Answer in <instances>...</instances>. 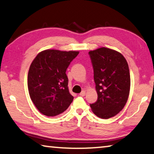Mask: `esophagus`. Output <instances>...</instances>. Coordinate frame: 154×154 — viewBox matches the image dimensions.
Masks as SVG:
<instances>
[{"label":"esophagus","mask_w":154,"mask_h":154,"mask_svg":"<svg viewBox=\"0 0 154 154\" xmlns=\"http://www.w3.org/2000/svg\"><path fill=\"white\" fill-rule=\"evenodd\" d=\"M79 95H80L81 96H84L85 95V92L84 90H83L82 92L79 94Z\"/></svg>","instance_id":"1"}]
</instances>
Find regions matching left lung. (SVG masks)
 Segmentation results:
<instances>
[{"label": "left lung", "mask_w": 154, "mask_h": 154, "mask_svg": "<svg viewBox=\"0 0 154 154\" xmlns=\"http://www.w3.org/2000/svg\"><path fill=\"white\" fill-rule=\"evenodd\" d=\"M98 99L90 104L92 112L102 119L119 113L128 98L130 76L128 64L122 54L100 48L89 51Z\"/></svg>", "instance_id": "left-lung-1"}]
</instances>
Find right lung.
I'll list each match as a JSON object with an SVG mask.
<instances>
[{
    "label": "right lung",
    "instance_id": "1",
    "mask_svg": "<svg viewBox=\"0 0 154 154\" xmlns=\"http://www.w3.org/2000/svg\"><path fill=\"white\" fill-rule=\"evenodd\" d=\"M76 51L47 49L38 54L28 74V92L41 113L53 117L66 111L73 100L69 93L66 71Z\"/></svg>",
    "mask_w": 154,
    "mask_h": 154
}]
</instances>
